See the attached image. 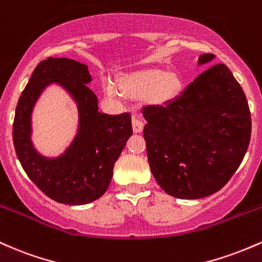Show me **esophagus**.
I'll use <instances>...</instances> for the list:
<instances>
[{"instance_id": "1", "label": "esophagus", "mask_w": 262, "mask_h": 262, "mask_svg": "<svg viewBox=\"0 0 262 262\" xmlns=\"http://www.w3.org/2000/svg\"><path fill=\"white\" fill-rule=\"evenodd\" d=\"M132 128H134V132L135 134H139L143 130V122L142 120H140L139 117L134 116V119H132Z\"/></svg>"}]
</instances>
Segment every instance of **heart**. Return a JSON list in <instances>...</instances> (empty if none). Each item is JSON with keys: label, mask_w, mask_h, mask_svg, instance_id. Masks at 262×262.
<instances>
[{"label": "heart", "mask_w": 262, "mask_h": 262, "mask_svg": "<svg viewBox=\"0 0 262 262\" xmlns=\"http://www.w3.org/2000/svg\"><path fill=\"white\" fill-rule=\"evenodd\" d=\"M176 80L172 76H163L161 73H149L141 76L137 79L136 84H135V90L140 94H149L152 92H156L160 95H166L172 92L174 88ZM102 92L107 98H117L119 96V92H117L116 86L111 81H104L102 84Z\"/></svg>", "instance_id": "b5f03b06"}]
</instances>
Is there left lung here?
<instances>
[{
  "instance_id": "obj_1",
  "label": "left lung",
  "mask_w": 262,
  "mask_h": 262,
  "mask_svg": "<svg viewBox=\"0 0 262 262\" xmlns=\"http://www.w3.org/2000/svg\"><path fill=\"white\" fill-rule=\"evenodd\" d=\"M215 55L202 54L199 66ZM147 158L167 194L199 199L233 177L251 137V116L242 86L225 64H214L174 99L142 108Z\"/></svg>"
}]
</instances>
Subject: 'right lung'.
Wrapping results in <instances>:
<instances>
[{
  "label": "right lung",
  "instance_id": "obj_1",
  "mask_svg": "<svg viewBox=\"0 0 262 262\" xmlns=\"http://www.w3.org/2000/svg\"><path fill=\"white\" fill-rule=\"evenodd\" d=\"M92 81L88 66L68 58L42 60L32 73L16 107L13 145L23 169L47 196L58 203L83 205L107 190L114 164L132 135L131 115H107L99 111L98 98L86 84ZM60 84L78 106V134L55 159L46 158L31 142V111L42 90Z\"/></svg>",
  "mask_w": 262,
  "mask_h": 262
}]
</instances>
